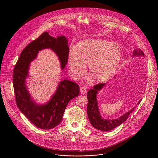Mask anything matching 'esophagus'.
I'll list each match as a JSON object with an SVG mask.
<instances>
[{
	"mask_svg": "<svg viewBox=\"0 0 158 158\" xmlns=\"http://www.w3.org/2000/svg\"><path fill=\"white\" fill-rule=\"evenodd\" d=\"M80 92L82 94H85L87 92V89L85 86H81L80 88Z\"/></svg>",
	"mask_w": 158,
	"mask_h": 158,
	"instance_id": "esophagus-1",
	"label": "esophagus"
}]
</instances>
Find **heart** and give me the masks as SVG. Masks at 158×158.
<instances>
[{
    "mask_svg": "<svg viewBox=\"0 0 158 158\" xmlns=\"http://www.w3.org/2000/svg\"><path fill=\"white\" fill-rule=\"evenodd\" d=\"M122 58V50L116 43L95 39L80 42L76 52L71 50L69 65L72 75L80 78L84 73L85 64L93 79L102 82L111 77L115 72Z\"/></svg>",
    "mask_w": 158,
    "mask_h": 158,
    "instance_id": "obj_1",
    "label": "heart"
}]
</instances>
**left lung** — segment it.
<instances>
[{"label":"left lung","instance_id":"1","mask_svg":"<svg viewBox=\"0 0 158 158\" xmlns=\"http://www.w3.org/2000/svg\"><path fill=\"white\" fill-rule=\"evenodd\" d=\"M133 56H144L143 52L140 49H135L133 53ZM106 83L98 84L94 86L93 89H91L88 92L87 97L88 100L87 106V114L89 120L90 124L95 128L102 131H108L112 130L117 127L121 125L128 118V115L133 111L135 107L132 110H130L128 112L125 113L123 115L118 117L115 119H106L104 118L100 114L98 110V102L97 95L98 91L101 90ZM141 99L138 102L137 105L140 103Z\"/></svg>","mask_w":158,"mask_h":158}]
</instances>
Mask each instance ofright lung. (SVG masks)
<instances>
[{"label": "right lung", "mask_w": 158, "mask_h": 158, "mask_svg": "<svg viewBox=\"0 0 158 158\" xmlns=\"http://www.w3.org/2000/svg\"><path fill=\"white\" fill-rule=\"evenodd\" d=\"M45 48L53 51L58 57L61 69L65 68L69 52L67 38H54L44 32L22 51L13 69V83L19 110L37 128L49 130L60 123L68 103L79 95L80 86L75 82L62 79L47 103L40 104L32 98L26 85L30 63L36 58L40 51Z\"/></svg>", "instance_id": "add662e5"}]
</instances>
